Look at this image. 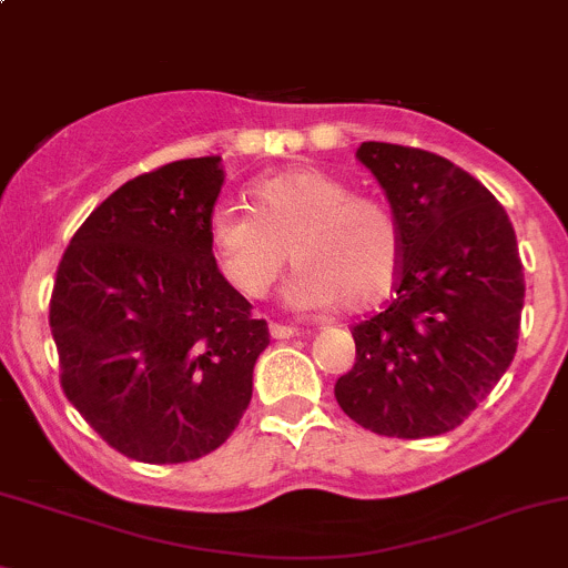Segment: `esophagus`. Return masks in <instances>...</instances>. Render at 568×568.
Segmentation results:
<instances>
[{
    "instance_id": "34e87169",
    "label": "esophagus",
    "mask_w": 568,
    "mask_h": 568,
    "mask_svg": "<svg viewBox=\"0 0 568 568\" xmlns=\"http://www.w3.org/2000/svg\"><path fill=\"white\" fill-rule=\"evenodd\" d=\"M297 327H292V325H282V323H271V336L273 338H292V336H297Z\"/></svg>"
}]
</instances>
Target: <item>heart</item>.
<instances>
[{"mask_svg": "<svg viewBox=\"0 0 568 568\" xmlns=\"http://www.w3.org/2000/svg\"><path fill=\"white\" fill-rule=\"evenodd\" d=\"M251 210L219 207L207 219L215 267L245 297H262L286 260L301 267L286 297L297 308L342 303L361 312L394 290L402 267V226L377 196L314 166L286 169L251 185Z\"/></svg>", "mask_w": 568, "mask_h": 568, "instance_id": "b5f03b06", "label": "heart"}]
</instances>
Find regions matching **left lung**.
<instances>
[{
  "label": "left lung",
  "mask_w": 568,
  "mask_h": 568,
  "mask_svg": "<svg viewBox=\"0 0 568 568\" xmlns=\"http://www.w3.org/2000/svg\"><path fill=\"white\" fill-rule=\"evenodd\" d=\"M402 226L388 306L353 325L355 366L336 379L338 407L385 437L457 429L517 353L525 276L503 204L448 158L364 142Z\"/></svg>",
  "instance_id": "left-lung-1"
}]
</instances>
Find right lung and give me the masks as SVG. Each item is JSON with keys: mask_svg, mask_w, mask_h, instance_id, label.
<instances>
[{"mask_svg": "<svg viewBox=\"0 0 568 568\" xmlns=\"http://www.w3.org/2000/svg\"><path fill=\"white\" fill-rule=\"evenodd\" d=\"M221 185L219 155L139 174L92 210L57 267L49 325L62 390L114 452L148 465L215 452L271 344L210 254Z\"/></svg>", "mask_w": 568, "mask_h": 568, "instance_id": "1", "label": "right lung"}]
</instances>
